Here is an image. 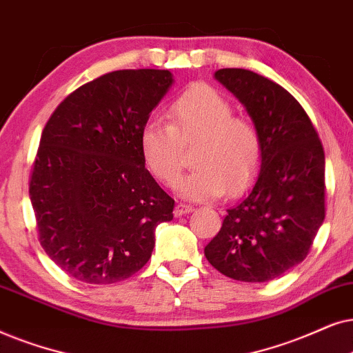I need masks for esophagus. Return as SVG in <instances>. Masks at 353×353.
<instances>
[{
	"label": "esophagus",
	"instance_id": "34e87169",
	"mask_svg": "<svg viewBox=\"0 0 353 353\" xmlns=\"http://www.w3.org/2000/svg\"><path fill=\"white\" fill-rule=\"evenodd\" d=\"M194 211V206H189V205H184V203H177L176 208H174V214L176 216H184V214H189Z\"/></svg>",
	"mask_w": 353,
	"mask_h": 353
}]
</instances>
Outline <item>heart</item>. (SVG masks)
I'll use <instances>...</instances> for the list:
<instances>
[{
	"label": "heart",
	"instance_id": "1",
	"mask_svg": "<svg viewBox=\"0 0 353 353\" xmlns=\"http://www.w3.org/2000/svg\"><path fill=\"white\" fill-rule=\"evenodd\" d=\"M169 124L150 121L140 132V150L150 172L164 185L179 182L184 148L194 143L195 169L182 179L181 194L210 200L223 192L237 195L255 179L263 158L258 125L234 108L216 88L194 85L172 101Z\"/></svg>",
	"mask_w": 353,
	"mask_h": 353
}]
</instances>
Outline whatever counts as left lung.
Segmentation results:
<instances>
[{"instance_id": "8db88e82", "label": "left lung", "mask_w": 353, "mask_h": 353, "mask_svg": "<svg viewBox=\"0 0 353 353\" xmlns=\"http://www.w3.org/2000/svg\"><path fill=\"white\" fill-rule=\"evenodd\" d=\"M214 77L247 108L263 137L255 184L228 210L205 256L243 283H266L302 263L326 213L324 148L302 105L279 83L247 69Z\"/></svg>"}]
</instances>
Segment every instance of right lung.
I'll return each instance as SVG.
<instances>
[{"label": "right lung", "instance_id": "1", "mask_svg": "<svg viewBox=\"0 0 353 353\" xmlns=\"http://www.w3.org/2000/svg\"><path fill=\"white\" fill-rule=\"evenodd\" d=\"M172 83L169 70L124 69L56 106L32 163L39 241L64 272L114 284L147 265L174 200L145 168L140 132Z\"/></svg>", "mask_w": 353, "mask_h": 353}]
</instances>
